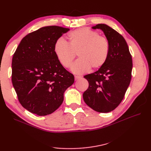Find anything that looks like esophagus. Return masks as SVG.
<instances>
[{"label":"esophagus","mask_w":151,"mask_h":151,"mask_svg":"<svg viewBox=\"0 0 151 151\" xmlns=\"http://www.w3.org/2000/svg\"><path fill=\"white\" fill-rule=\"evenodd\" d=\"M74 78H75V80L77 81V80H78V79H81V76H74Z\"/></svg>","instance_id":"esophagus-1"}]
</instances>
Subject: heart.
<instances>
[{"instance_id": "1", "label": "heart", "mask_w": 151, "mask_h": 151, "mask_svg": "<svg viewBox=\"0 0 151 151\" xmlns=\"http://www.w3.org/2000/svg\"><path fill=\"white\" fill-rule=\"evenodd\" d=\"M108 39L97 31L82 28L68 35V43L58 39L54 45V53L59 63L65 68L70 67L77 54L79 59L71 67L72 72L81 74L90 68L98 69L106 63L109 53Z\"/></svg>"}]
</instances>
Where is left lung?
Here are the masks:
<instances>
[{"mask_svg":"<svg viewBox=\"0 0 151 151\" xmlns=\"http://www.w3.org/2000/svg\"><path fill=\"white\" fill-rule=\"evenodd\" d=\"M92 28L103 31L110 48L106 63L96 72L84 77L89 87L83 93V99L94 111L108 113L120 104L129 88L132 55L125 40L116 31L105 24H98Z\"/></svg>","mask_w":151,"mask_h":151,"instance_id":"8db88e82","label":"left lung"}]
</instances>
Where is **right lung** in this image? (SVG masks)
<instances>
[{"mask_svg": "<svg viewBox=\"0 0 151 151\" xmlns=\"http://www.w3.org/2000/svg\"><path fill=\"white\" fill-rule=\"evenodd\" d=\"M68 28L50 26L22 39L12 60V83L21 104L39 116L52 113L63 101L74 76L58 61L54 45Z\"/></svg>", "mask_w": 151, "mask_h": 151, "instance_id": "add662e5", "label": "right lung"}]
</instances>
